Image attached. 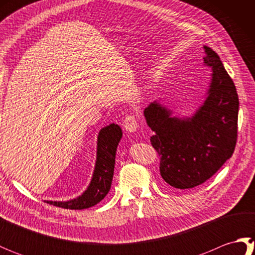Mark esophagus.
Wrapping results in <instances>:
<instances>
[{
    "instance_id": "esophagus-1",
    "label": "esophagus",
    "mask_w": 255,
    "mask_h": 255,
    "mask_svg": "<svg viewBox=\"0 0 255 255\" xmlns=\"http://www.w3.org/2000/svg\"><path fill=\"white\" fill-rule=\"evenodd\" d=\"M123 126L129 132L136 131L138 128V121H137L136 116L130 114V115L125 117V119L123 121Z\"/></svg>"
}]
</instances>
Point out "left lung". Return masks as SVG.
<instances>
[{"label":"left lung","mask_w":255,"mask_h":255,"mask_svg":"<svg viewBox=\"0 0 255 255\" xmlns=\"http://www.w3.org/2000/svg\"><path fill=\"white\" fill-rule=\"evenodd\" d=\"M205 64L213 70L208 96L194 116L180 119L153 102L143 114L154 131L151 144L160 156V174L169 185L193 188L213 176L234 153L239 99L219 56L204 46Z\"/></svg>","instance_id":"8db88e82"}]
</instances>
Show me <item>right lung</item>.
I'll list each match as a JSON object with an SVG mask.
<instances>
[{"instance_id": "add662e5", "label": "right lung", "mask_w": 255, "mask_h": 255, "mask_svg": "<svg viewBox=\"0 0 255 255\" xmlns=\"http://www.w3.org/2000/svg\"><path fill=\"white\" fill-rule=\"evenodd\" d=\"M122 136V128L118 125L111 124L103 128L97 137L96 164L88 189L78 198L68 202L47 200V203L66 209H85L99 204L111 189L116 150Z\"/></svg>"}]
</instances>
